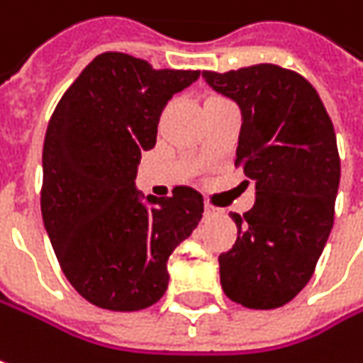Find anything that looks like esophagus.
Here are the masks:
<instances>
[{"instance_id": "obj_1", "label": "esophagus", "mask_w": 363, "mask_h": 363, "mask_svg": "<svg viewBox=\"0 0 363 363\" xmlns=\"http://www.w3.org/2000/svg\"><path fill=\"white\" fill-rule=\"evenodd\" d=\"M204 217H206V219L220 217V211L219 208H215V206H211V204H206V206H204Z\"/></svg>"}]
</instances>
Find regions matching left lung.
I'll use <instances>...</instances> for the list:
<instances>
[{"mask_svg": "<svg viewBox=\"0 0 363 363\" xmlns=\"http://www.w3.org/2000/svg\"><path fill=\"white\" fill-rule=\"evenodd\" d=\"M202 78L242 111L235 165L256 196L244 217L231 213L238 242L219 256L223 291L244 308H281L310 281L333 229L341 179L333 121L314 86L279 65Z\"/></svg>", "mask_w": 363, "mask_h": 363, "instance_id": "left-lung-1", "label": "left lung"}]
</instances>
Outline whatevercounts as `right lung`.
Returning <instances> with one entry per match:
<instances>
[{
    "mask_svg": "<svg viewBox=\"0 0 363 363\" xmlns=\"http://www.w3.org/2000/svg\"><path fill=\"white\" fill-rule=\"evenodd\" d=\"M101 53L57 103L43 144L40 213L65 279L94 306L136 312L167 291V260L204 213L194 188L144 196L136 173L163 107L198 80Z\"/></svg>",
    "mask_w": 363,
    "mask_h": 363,
    "instance_id": "add662e5",
    "label": "right lung"
}]
</instances>
